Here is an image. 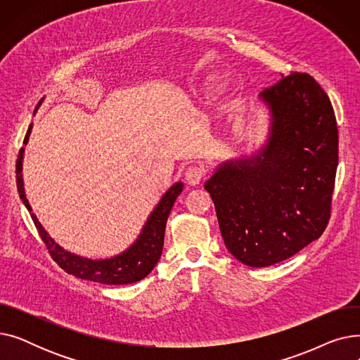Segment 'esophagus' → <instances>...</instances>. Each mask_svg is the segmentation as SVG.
<instances>
[{"instance_id":"1","label":"esophagus","mask_w":360,"mask_h":360,"mask_svg":"<svg viewBox=\"0 0 360 360\" xmlns=\"http://www.w3.org/2000/svg\"><path fill=\"white\" fill-rule=\"evenodd\" d=\"M204 175H205L204 167L198 166V165H194V166H190L185 170V181H186V184H190V185H197V184L201 182Z\"/></svg>"}]
</instances>
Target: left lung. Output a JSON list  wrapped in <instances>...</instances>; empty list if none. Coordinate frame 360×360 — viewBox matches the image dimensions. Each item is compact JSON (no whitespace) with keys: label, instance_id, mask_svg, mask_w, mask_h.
<instances>
[{"label":"left lung","instance_id":"8db88e82","mask_svg":"<svg viewBox=\"0 0 360 360\" xmlns=\"http://www.w3.org/2000/svg\"><path fill=\"white\" fill-rule=\"evenodd\" d=\"M259 96L271 113L267 144L204 184L226 248L250 267L285 261L323 235L338 163L334 109L312 75L281 74Z\"/></svg>","mask_w":360,"mask_h":360}]
</instances>
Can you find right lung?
<instances>
[{"instance_id": "obj_1", "label": "right lung", "mask_w": 360, "mask_h": 360, "mask_svg": "<svg viewBox=\"0 0 360 360\" xmlns=\"http://www.w3.org/2000/svg\"><path fill=\"white\" fill-rule=\"evenodd\" d=\"M41 102L37 103V106L41 105ZM30 131H32V124L29 125L23 144H27ZM23 153H25V147L20 148L17 156L15 182H17L18 195H20L23 204L26 205V209L32 212V207L29 205V201L25 195V186H23V178H22ZM182 188H184L182 182H178L170 188V190L162 197L160 202L158 204L153 213H151L150 217L147 219V223L143 228V232L140 233L139 239L132 243L125 252L108 259H98V261L87 259L65 251L64 248L60 247L58 243H55V240L46 233V231L42 228V224L39 223V220H37V217L33 213H30V216L37 232H39L45 243L49 255L64 271L83 280L103 283V285H129V283L143 280L146 276L150 274V271L153 270L158 264L163 250L166 221L170 210H172L175 200L182 193Z\"/></svg>"}]
</instances>
